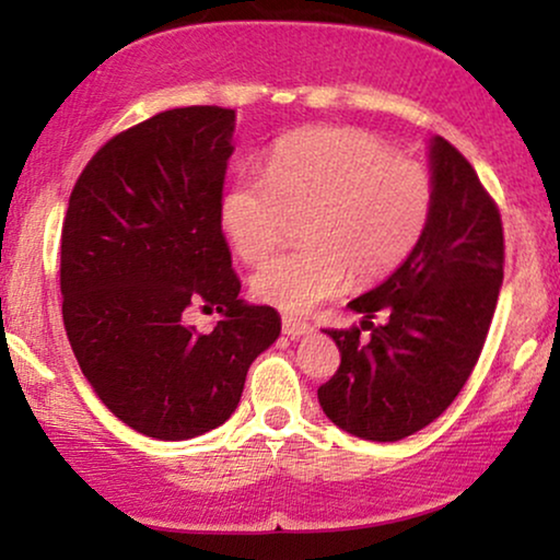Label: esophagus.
<instances>
[{
    "label": "esophagus",
    "instance_id": "1",
    "mask_svg": "<svg viewBox=\"0 0 560 560\" xmlns=\"http://www.w3.org/2000/svg\"><path fill=\"white\" fill-rule=\"evenodd\" d=\"M311 331H313V326L308 324V320L295 318V316H282V334H288L290 339H298V336H305Z\"/></svg>",
    "mask_w": 560,
    "mask_h": 560
}]
</instances>
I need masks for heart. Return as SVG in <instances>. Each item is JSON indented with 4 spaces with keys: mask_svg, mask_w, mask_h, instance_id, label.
I'll return each mask as SVG.
<instances>
[{
    "mask_svg": "<svg viewBox=\"0 0 560 560\" xmlns=\"http://www.w3.org/2000/svg\"><path fill=\"white\" fill-rule=\"evenodd\" d=\"M435 180L423 163L354 127L288 135L270 152L267 175L244 173L219 203L221 229L247 265L278 249L288 219L303 247L275 257L252 278V293L305 313L349 280L387 278L412 255L431 224Z\"/></svg>",
    "mask_w": 560,
    "mask_h": 560,
    "instance_id": "b5f03b06",
    "label": "heart"
}]
</instances>
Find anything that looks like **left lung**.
I'll return each instance as SVG.
<instances>
[{
    "instance_id": "obj_1",
    "label": "left lung",
    "mask_w": 560,
    "mask_h": 560,
    "mask_svg": "<svg viewBox=\"0 0 560 560\" xmlns=\"http://www.w3.org/2000/svg\"><path fill=\"white\" fill-rule=\"evenodd\" d=\"M431 171L435 206L423 240L382 285L349 303L362 326L326 328L341 364L318 387V402L364 441H400L456 400L500 295L504 234L494 198L443 137L431 140Z\"/></svg>"
}]
</instances>
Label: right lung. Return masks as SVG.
Listing matches in <instances>:
<instances>
[{
  "mask_svg": "<svg viewBox=\"0 0 560 560\" xmlns=\"http://www.w3.org/2000/svg\"><path fill=\"white\" fill-rule=\"evenodd\" d=\"M234 109L183 106L114 135L75 180L60 234L68 341L106 408L137 433L186 441L224 423L280 336L240 301L221 232ZM222 313L211 335L182 320Z\"/></svg>",
  "mask_w": 560,
  "mask_h": 560,
  "instance_id": "add662e5",
  "label": "right lung"
}]
</instances>
